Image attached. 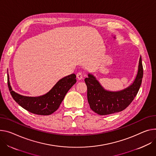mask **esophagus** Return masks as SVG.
Segmentation results:
<instances>
[{
    "mask_svg": "<svg viewBox=\"0 0 156 156\" xmlns=\"http://www.w3.org/2000/svg\"><path fill=\"white\" fill-rule=\"evenodd\" d=\"M76 78H77L78 80H82V79H83V75H82V73H80V72L76 74Z\"/></svg>",
    "mask_w": 156,
    "mask_h": 156,
    "instance_id": "34e87169",
    "label": "esophagus"
}]
</instances>
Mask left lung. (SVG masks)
<instances>
[{
  "label": "left lung",
  "mask_w": 156,
  "mask_h": 156,
  "mask_svg": "<svg viewBox=\"0 0 156 156\" xmlns=\"http://www.w3.org/2000/svg\"><path fill=\"white\" fill-rule=\"evenodd\" d=\"M84 79L87 86V97L90 108L100 115H107L122 111L128 106L137 94L142 83L143 67L140 56L136 76L131 84L116 91L105 89L96 77L88 73Z\"/></svg>",
  "instance_id": "8db88e82"
}]
</instances>
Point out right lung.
<instances>
[{"mask_svg": "<svg viewBox=\"0 0 156 156\" xmlns=\"http://www.w3.org/2000/svg\"><path fill=\"white\" fill-rule=\"evenodd\" d=\"M7 75L8 87L13 100L25 109L38 115H50L57 110L67 92L76 82V76L73 73L60 79L44 95L26 96L13 91Z\"/></svg>", "mask_w": 156, "mask_h": 156, "instance_id": "right-lung-1", "label": "right lung"}]
</instances>
